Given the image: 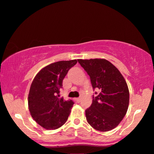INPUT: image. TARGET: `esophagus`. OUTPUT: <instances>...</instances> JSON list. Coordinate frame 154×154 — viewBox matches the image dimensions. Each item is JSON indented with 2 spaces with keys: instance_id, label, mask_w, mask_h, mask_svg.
I'll return each instance as SVG.
<instances>
[{
  "instance_id": "1",
  "label": "esophagus",
  "mask_w": 154,
  "mask_h": 154,
  "mask_svg": "<svg viewBox=\"0 0 154 154\" xmlns=\"http://www.w3.org/2000/svg\"><path fill=\"white\" fill-rule=\"evenodd\" d=\"M75 102H76L77 103H80V101H81V100H80V98H75Z\"/></svg>"
}]
</instances>
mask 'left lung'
Returning <instances> with one entry per match:
<instances>
[{"label":"left lung","mask_w":154,"mask_h":154,"mask_svg":"<svg viewBox=\"0 0 154 154\" xmlns=\"http://www.w3.org/2000/svg\"><path fill=\"white\" fill-rule=\"evenodd\" d=\"M89 75L96 95L85 110L87 122L95 130L106 132L117 126L126 114L130 94L127 83L120 72L106 59H78Z\"/></svg>","instance_id":"8db88e82"}]
</instances>
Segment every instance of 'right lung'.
Segmentation results:
<instances>
[{"mask_svg": "<svg viewBox=\"0 0 154 154\" xmlns=\"http://www.w3.org/2000/svg\"><path fill=\"white\" fill-rule=\"evenodd\" d=\"M77 60L53 63L40 70L31 83L29 109L33 119L47 130H56L67 122L74 104L72 100L59 98L63 80Z\"/></svg>", "mask_w": 154, "mask_h": 154, "instance_id": "obj_1", "label": "right lung"}]
</instances>
